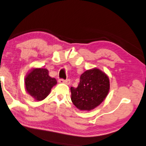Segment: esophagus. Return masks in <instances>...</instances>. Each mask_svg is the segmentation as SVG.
Instances as JSON below:
<instances>
[{"label": "esophagus", "instance_id": "34e87169", "mask_svg": "<svg viewBox=\"0 0 146 146\" xmlns=\"http://www.w3.org/2000/svg\"><path fill=\"white\" fill-rule=\"evenodd\" d=\"M58 82H59V83L66 84H67V85H69L70 82H71V81H70V80H68V79H66V80H63V79H60V80H58Z\"/></svg>", "mask_w": 146, "mask_h": 146}]
</instances>
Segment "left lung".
<instances>
[{
    "label": "left lung",
    "mask_w": 146,
    "mask_h": 146,
    "mask_svg": "<svg viewBox=\"0 0 146 146\" xmlns=\"http://www.w3.org/2000/svg\"><path fill=\"white\" fill-rule=\"evenodd\" d=\"M110 79L104 72L94 68L80 76L78 87L71 88V101L77 108L90 111L101 104L110 91Z\"/></svg>",
    "instance_id": "obj_1"
}]
</instances>
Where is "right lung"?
Wrapping results in <instances>:
<instances>
[{"label": "right lung", "instance_id": "add662e5", "mask_svg": "<svg viewBox=\"0 0 146 146\" xmlns=\"http://www.w3.org/2000/svg\"><path fill=\"white\" fill-rule=\"evenodd\" d=\"M25 88L27 92L36 101L45 99L50 93L52 88L57 84L55 78H51L46 68H33L26 75Z\"/></svg>", "mask_w": 146, "mask_h": 146}]
</instances>
